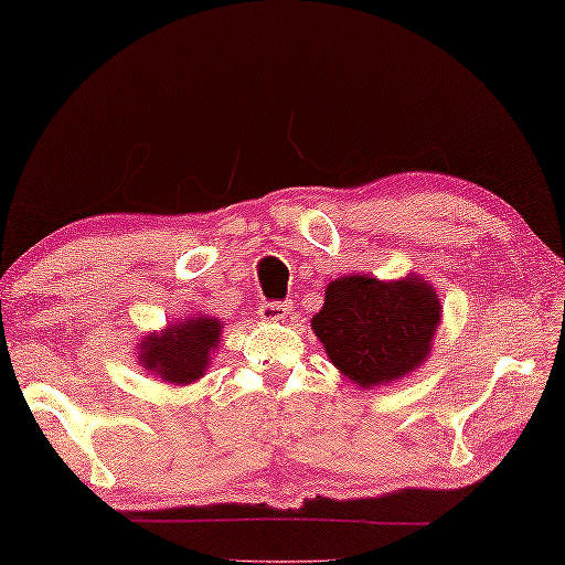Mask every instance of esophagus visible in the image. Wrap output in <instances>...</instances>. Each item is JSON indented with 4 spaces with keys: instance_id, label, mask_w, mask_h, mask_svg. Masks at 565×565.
Wrapping results in <instances>:
<instances>
[{
    "instance_id": "obj_1",
    "label": "esophagus",
    "mask_w": 565,
    "mask_h": 565,
    "mask_svg": "<svg viewBox=\"0 0 565 565\" xmlns=\"http://www.w3.org/2000/svg\"><path fill=\"white\" fill-rule=\"evenodd\" d=\"M292 305L290 302H260V308H257V312H260L263 320H285L290 316Z\"/></svg>"
}]
</instances>
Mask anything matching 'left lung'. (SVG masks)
Wrapping results in <instances>:
<instances>
[{
    "label": "left lung",
    "instance_id": "1",
    "mask_svg": "<svg viewBox=\"0 0 565 565\" xmlns=\"http://www.w3.org/2000/svg\"><path fill=\"white\" fill-rule=\"evenodd\" d=\"M440 322L436 290L418 277L381 282L350 275L332 280L312 330L332 365L358 385L391 383L418 367Z\"/></svg>",
    "mask_w": 565,
    "mask_h": 565
}]
</instances>
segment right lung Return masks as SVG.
Listing matches in <instances>:
<instances>
[{"label": "right lung", "instance_id": "right-lung-1", "mask_svg": "<svg viewBox=\"0 0 565 565\" xmlns=\"http://www.w3.org/2000/svg\"><path fill=\"white\" fill-rule=\"evenodd\" d=\"M222 335L220 320L192 318L168 328L162 335H150L142 343V363L170 383H192L205 373L210 350Z\"/></svg>", "mask_w": 565, "mask_h": 565}]
</instances>
